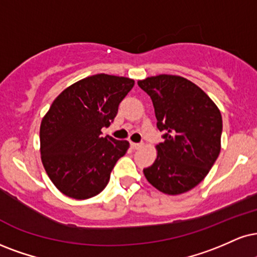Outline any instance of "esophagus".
<instances>
[{
	"instance_id": "1",
	"label": "esophagus",
	"mask_w": 257,
	"mask_h": 257,
	"mask_svg": "<svg viewBox=\"0 0 257 257\" xmlns=\"http://www.w3.org/2000/svg\"><path fill=\"white\" fill-rule=\"evenodd\" d=\"M142 143H134V142H131V148L132 149H139V148H142Z\"/></svg>"
}]
</instances>
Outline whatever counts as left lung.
<instances>
[{"label": "left lung", "instance_id": "1", "mask_svg": "<svg viewBox=\"0 0 257 257\" xmlns=\"http://www.w3.org/2000/svg\"><path fill=\"white\" fill-rule=\"evenodd\" d=\"M151 97L164 142L153 166L143 169L157 191L179 195L198 186L219 156L223 120L217 104L185 77L157 75L139 80Z\"/></svg>", "mask_w": 257, "mask_h": 257}]
</instances>
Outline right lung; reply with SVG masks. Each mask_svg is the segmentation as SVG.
Segmentation results:
<instances>
[{"mask_svg": "<svg viewBox=\"0 0 257 257\" xmlns=\"http://www.w3.org/2000/svg\"><path fill=\"white\" fill-rule=\"evenodd\" d=\"M135 81L97 74L65 88L40 125L41 162L53 185L69 198L84 200L104 189L127 141L102 137Z\"/></svg>", "mask_w": 257, "mask_h": 257, "instance_id": "obj_1", "label": "right lung"}]
</instances>
